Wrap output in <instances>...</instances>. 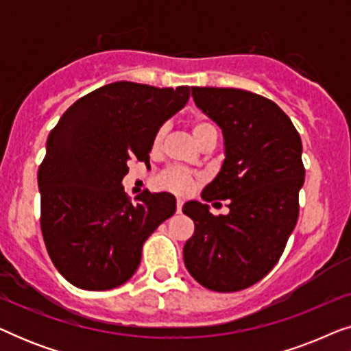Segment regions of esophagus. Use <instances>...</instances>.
<instances>
[{
  "instance_id": "1",
  "label": "esophagus",
  "mask_w": 351,
  "mask_h": 351,
  "mask_svg": "<svg viewBox=\"0 0 351 351\" xmlns=\"http://www.w3.org/2000/svg\"><path fill=\"white\" fill-rule=\"evenodd\" d=\"M182 206H184V201H182V199H177V213H180V210H182Z\"/></svg>"
}]
</instances>
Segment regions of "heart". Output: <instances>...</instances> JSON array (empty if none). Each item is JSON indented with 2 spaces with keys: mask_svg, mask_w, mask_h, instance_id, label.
<instances>
[{
  "mask_svg": "<svg viewBox=\"0 0 351 351\" xmlns=\"http://www.w3.org/2000/svg\"><path fill=\"white\" fill-rule=\"evenodd\" d=\"M165 134H166V128L161 126L155 134L153 145L155 147L160 145L162 137H165ZM191 134H193L195 141L198 143H201L208 137L217 138V129H215L214 123L203 117L195 118L193 121H191ZM160 184L167 190L177 191V193H186V191L191 190V186L195 184V176L191 174L190 171L182 169V167H171V169H167L165 174L160 177Z\"/></svg>",
  "mask_w": 351,
  "mask_h": 351,
  "instance_id": "1",
  "label": "heart"
}]
</instances>
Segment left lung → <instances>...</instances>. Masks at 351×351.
<instances>
[{"mask_svg": "<svg viewBox=\"0 0 351 351\" xmlns=\"http://www.w3.org/2000/svg\"><path fill=\"white\" fill-rule=\"evenodd\" d=\"M201 112L222 129L225 160L204 186V201L228 199L227 215L186 201L195 233L184 246L186 270L217 292L261 281L285 251L299 217L304 185L302 141L275 102L234 88H193Z\"/></svg>", "mask_w": 351, "mask_h": 351, "instance_id": "8db88e82", "label": "left lung"}]
</instances>
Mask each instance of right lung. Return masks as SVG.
Instances as JSON below:
<instances>
[{"mask_svg":"<svg viewBox=\"0 0 351 351\" xmlns=\"http://www.w3.org/2000/svg\"><path fill=\"white\" fill-rule=\"evenodd\" d=\"M190 90L117 81L76 100L51 131L38 171L41 232L73 286L124 285L143 243L176 213L174 195L145 190L131 203L121 182L129 162L148 160L156 131L185 107Z\"/></svg>","mask_w":351,"mask_h":351,"instance_id":"1","label":"right lung"}]
</instances>
